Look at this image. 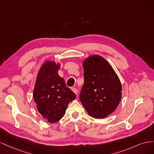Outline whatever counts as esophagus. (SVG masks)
<instances>
[{
	"instance_id": "obj_1",
	"label": "esophagus",
	"mask_w": 154,
	"mask_h": 154,
	"mask_svg": "<svg viewBox=\"0 0 154 154\" xmlns=\"http://www.w3.org/2000/svg\"><path fill=\"white\" fill-rule=\"evenodd\" d=\"M71 90H72V91L73 92L75 93V94H77V89H76V88L75 87H73V88H71Z\"/></svg>"
}]
</instances>
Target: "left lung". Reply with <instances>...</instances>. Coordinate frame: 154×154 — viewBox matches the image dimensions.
I'll list each match as a JSON object with an SVG mask.
<instances>
[{"mask_svg": "<svg viewBox=\"0 0 154 154\" xmlns=\"http://www.w3.org/2000/svg\"><path fill=\"white\" fill-rule=\"evenodd\" d=\"M82 66L84 84L80 94L81 103L91 117L105 118L119 105L122 83L113 67L101 56H88Z\"/></svg>", "mask_w": 154, "mask_h": 154, "instance_id": "left-lung-1", "label": "left lung"}]
</instances>
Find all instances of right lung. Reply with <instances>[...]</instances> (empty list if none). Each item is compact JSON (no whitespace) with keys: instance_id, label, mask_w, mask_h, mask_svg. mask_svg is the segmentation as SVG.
I'll return each mask as SVG.
<instances>
[{"instance_id":"1","label":"right lung","mask_w":154,"mask_h":154,"mask_svg":"<svg viewBox=\"0 0 154 154\" xmlns=\"http://www.w3.org/2000/svg\"><path fill=\"white\" fill-rule=\"evenodd\" d=\"M60 67V62L46 60L37 74L32 94L39 113L49 123L61 119L69 103L76 98V94L59 76Z\"/></svg>"}]
</instances>
